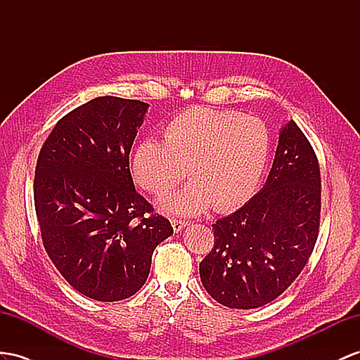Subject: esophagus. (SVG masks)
<instances>
[{"instance_id": "1", "label": "esophagus", "mask_w": 360, "mask_h": 360, "mask_svg": "<svg viewBox=\"0 0 360 360\" xmlns=\"http://www.w3.org/2000/svg\"><path fill=\"white\" fill-rule=\"evenodd\" d=\"M188 225V222H186V220H181V219H172V226L176 233H179L182 228H186Z\"/></svg>"}]
</instances>
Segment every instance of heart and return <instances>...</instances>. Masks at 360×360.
<instances>
[{
    "label": "heart",
    "mask_w": 360,
    "mask_h": 360,
    "mask_svg": "<svg viewBox=\"0 0 360 360\" xmlns=\"http://www.w3.org/2000/svg\"><path fill=\"white\" fill-rule=\"evenodd\" d=\"M271 135L260 118L236 110L191 108L174 117L164 141L144 138L134 155V174L143 188L162 196L187 176L181 191L165 198L174 213L196 214L211 204L229 211L252 198L269 160Z\"/></svg>",
    "instance_id": "1"
}]
</instances>
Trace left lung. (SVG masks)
I'll return each instance as SVG.
<instances>
[{"instance_id":"obj_1","label":"left lung","mask_w":360,"mask_h":360,"mask_svg":"<svg viewBox=\"0 0 360 360\" xmlns=\"http://www.w3.org/2000/svg\"><path fill=\"white\" fill-rule=\"evenodd\" d=\"M319 219V162L290 120L280 131L264 187L213 224L214 245L199 264L205 290L229 309H257L278 298L309 262Z\"/></svg>"}]
</instances>
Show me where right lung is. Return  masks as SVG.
<instances>
[{"mask_svg": "<svg viewBox=\"0 0 360 360\" xmlns=\"http://www.w3.org/2000/svg\"><path fill=\"white\" fill-rule=\"evenodd\" d=\"M149 105L112 96L63 115L42 144L34 210L45 251L72 288L122 301L143 288L169 219L134 187L129 153Z\"/></svg>", "mask_w": 360, "mask_h": 360, "instance_id": "1", "label": "right lung"}]
</instances>
